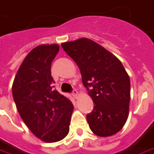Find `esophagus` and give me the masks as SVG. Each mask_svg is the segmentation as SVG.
<instances>
[{
  "label": "esophagus",
  "instance_id": "1",
  "mask_svg": "<svg viewBox=\"0 0 154 154\" xmlns=\"http://www.w3.org/2000/svg\"><path fill=\"white\" fill-rule=\"evenodd\" d=\"M72 95L73 97L75 98V99H77V96H78V92H77L76 89H73L72 92Z\"/></svg>",
  "mask_w": 154,
  "mask_h": 154
}]
</instances>
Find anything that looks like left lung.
Listing matches in <instances>:
<instances>
[{
	"label": "left lung",
	"mask_w": 154,
	"mask_h": 154,
	"mask_svg": "<svg viewBox=\"0 0 154 154\" xmlns=\"http://www.w3.org/2000/svg\"><path fill=\"white\" fill-rule=\"evenodd\" d=\"M61 46L79 67L83 86L94 101L92 112L87 115L91 131L99 137L117 133L127 120L131 98L130 78L122 63L86 38Z\"/></svg>",
	"instance_id": "1"
}]
</instances>
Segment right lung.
I'll return each mask as SVG.
<instances>
[{"mask_svg":"<svg viewBox=\"0 0 154 154\" xmlns=\"http://www.w3.org/2000/svg\"><path fill=\"white\" fill-rule=\"evenodd\" d=\"M58 45L35 47L25 57L12 84V95L20 116L29 129L45 143L63 139L69 132L72 101L54 89L51 63Z\"/></svg>","mask_w":154,"mask_h":154,"instance_id":"right-lung-1","label":"right lung"}]
</instances>
